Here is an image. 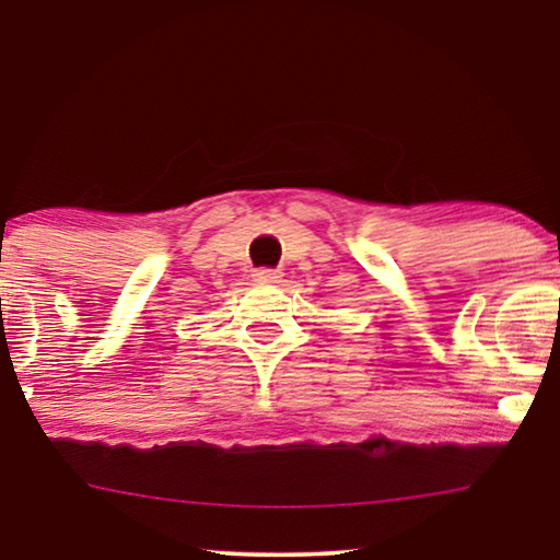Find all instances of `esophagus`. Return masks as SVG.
<instances>
[{
	"label": "esophagus",
	"mask_w": 560,
	"mask_h": 560,
	"mask_svg": "<svg viewBox=\"0 0 560 560\" xmlns=\"http://www.w3.org/2000/svg\"><path fill=\"white\" fill-rule=\"evenodd\" d=\"M282 278L280 270H272V267H262V270L255 272V280L259 282H278Z\"/></svg>",
	"instance_id": "esophagus-1"
}]
</instances>
